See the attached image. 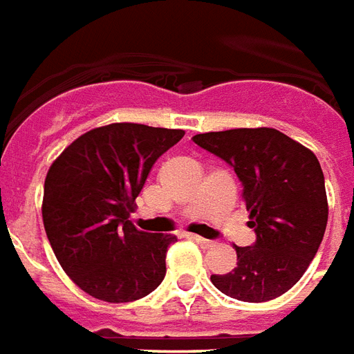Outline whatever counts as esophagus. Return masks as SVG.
I'll return each instance as SVG.
<instances>
[{"instance_id":"34e87169","label":"esophagus","mask_w":354,"mask_h":354,"mask_svg":"<svg viewBox=\"0 0 354 354\" xmlns=\"http://www.w3.org/2000/svg\"><path fill=\"white\" fill-rule=\"evenodd\" d=\"M188 237H190L192 241H196L198 245H202L203 249H209V247H213V241H209V239H205V237H202V236H196V234H188Z\"/></svg>"}]
</instances>
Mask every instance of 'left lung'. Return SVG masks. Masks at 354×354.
Returning a JSON list of instances; mask_svg holds the SVG:
<instances>
[{
	"instance_id": "obj_1",
	"label": "left lung",
	"mask_w": 354,
	"mask_h": 354,
	"mask_svg": "<svg viewBox=\"0 0 354 354\" xmlns=\"http://www.w3.org/2000/svg\"><path fill=\"white\" fill-rule=\"evenodd\" d=\"M192 141L234 167L257 234L254 245L236 247L237 268L211 275L213 285L230 298L254 304L290 290L315 259L328 223L317 156L275 128L207 131Z\"/></svg>"
}]
</instances>
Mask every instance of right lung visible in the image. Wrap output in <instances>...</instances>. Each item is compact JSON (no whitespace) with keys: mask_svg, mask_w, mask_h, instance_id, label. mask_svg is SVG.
<instances>
[{"mask_svg":"<svg viewBox=\"0 0 354 354\" xmlns=\"http://www.w3.org/2000/svg\"><path fill=\"white\" fill-rule=\"evenodd\" d=\"M183 130L115 122L82 133L45 179L43 224L69 279L97 300L122 304L151 294L166 275L171 234L138 230L136 198L154 162Z\"/></svg>","mask_w":354,"mask_h":354,"instance_id":"obj_1","label":"right lung"}]
</instances>
